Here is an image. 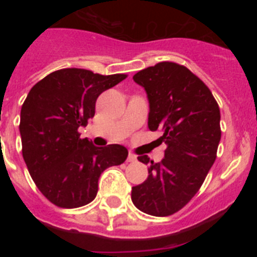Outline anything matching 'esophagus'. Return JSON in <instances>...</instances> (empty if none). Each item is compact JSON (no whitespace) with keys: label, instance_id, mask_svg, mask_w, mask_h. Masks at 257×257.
I'll return each instance as SVG.
<instances>
[{"label":"esophagus","instance_id":"obj_1","mask_svg":"<svg viewBox=\"0 0 257 257\" xmlns=\"http://www.w3.org/2000/svg\"><path fill=\"white\" fill-rule=\"evenodd\" d=\"M136 160H138V158H136V156L134 153H128V156H127V162H136Z\"/></svg>","mask_w":257,"mask_h":257}]
</instances>
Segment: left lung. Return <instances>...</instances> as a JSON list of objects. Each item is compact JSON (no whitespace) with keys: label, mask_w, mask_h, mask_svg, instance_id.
Segmentation results:
<instances>
[{"label":"left lung","mask_w":257,"mask_h":257,"mask_svg":"<svg viewBox=\"0 0 257 257\" xmlns=\"http://www.w3.org/2000/svg\"><path fill=\"white\" fill-rule=\"evenodd\" d=\"M149 101L148 127L161 130L167 145L165 158L148 156V178L133 187V203L152 216H169L187 205L216 160L221 139L220 109L210 88L184 65L162 61L133 77Z\"/></svg>","instance_id":"1"}]
</instances>
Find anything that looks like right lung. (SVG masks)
<instances>
[{
  "label": "right lung",
  "mask_w": 257,
  "mask_h": 257,
  "mask_svg": "<svg viewBox=\"0 0 257 257\" xmlns=\"http://www.w3.org/2000/svg\"><path fill=\"white\" fill-rule=\"evenodd\" d=\"M126 77L67 68L31 88L20 112L23 158L40 192L58 207L94 201L101 172L126 161L123 145L95 147L78 133L95 115L99 95Z\"/></svg>",
  "instance_id": "right-lung-1"
}]
</instances>
